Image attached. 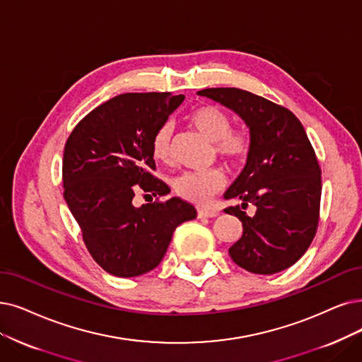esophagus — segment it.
<instances>
[{"instance_id":"esophagus-1","label":"esophagus","mask_w":362,"mask_h":362,"mask_svg":"<svg viewBox=\"0 0 362 362\" xmlns=\"http://www.w3.org/2000/svg\"><path fill=\"white\" fill-rule=\"evenodd\" d=\"M197 215L200 218H214V216L218 215V211L211 209V208H199Z\"/></svg>"}]
</instances>
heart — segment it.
<instances>
[{
  "mask_svg": "<svg viewBox=\"0 0 362 362\" xmlns=\"http://www.w3.org/2000/svg\"><path fill=\"white\" fill-rule=\"evenodd\" d=\"M189 123L206 139L215 144V151L226 162L239 165L248 157L251 151V138L243 131L231 129V119L227 112L214 105H202L189 114ZM173 127L165 123L157 129L151 151L156 160L169 162L172 157ZM226 184V177L220 169H208L200 172H185L173 182L175 192L185 200L194 204L206 202L218 193Z\"/></svg>",
  "mask_w": 362,
  "mask_h": 362,
  "instance_id": "heart-1",
  "label": "heart"
}]
</instances>
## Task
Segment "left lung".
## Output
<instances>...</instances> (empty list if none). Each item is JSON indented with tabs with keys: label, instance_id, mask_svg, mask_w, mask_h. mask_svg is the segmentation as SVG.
Returning a JSON list of instances; mask_svg holds the SVG:
<instances>
[{
	"label": "left lung",
	"instance_id": "1",
	"mask_svg": "<svg viewBox=\"0 0 362 362\" xmlns=\"http://www.w3.org/2000/svg\"><path fill=\"white\" fill-rule=\"evenodd\" d=\"M197 93L235 111L250 127L247 165L224 194L240 200L224 211L243 226L242 238L228 248L231 259L257 274L291 267L310 247L320 221L321 168L305 127L290 110L247 90ZM248 206L255 214L244 212Z\"/></svg>",
	"mask_w": 362,
	"mask_h": 362
}]
</instances>
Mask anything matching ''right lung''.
Masks as SVG:
<instances>
[{"instance_id": "right-lung-1", "label": "right lung", "mask_w": 362, "mask_h": 362, "mask_svg": "<svg viewBox=\"0 0 362 362\" xmlns=\"http://www.w3.org/2000/svg\"><path fill=\"white\" fill-rule=\"evenodd\" d=\"M184 95L123 93L96 107L74 127L64 150V197L86 248L107 273L134 278L158 266L172 235L196 218L189 202L172 197L139 208L138 192L154 197L170 189L153 175L156 131Z\"/></svg>"}]
</instances>
